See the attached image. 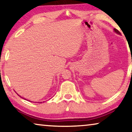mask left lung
Here are the masks:
<instances>
[{"label": "left lung", "instance_id": "8db88e82", "mask_svg": "<svg viewBox=\"0 0 132 132\" xmlns=\"http://www.w3.org/2000/svg\"><path fill=\"white\" fill-rule=\"evenodd\" d=\"M114 31H115V32H116V33H117V34H120V32H119V30H117V29H116V28H114Z\"/></svg>", "mask_w": 132, "mask_h": 132}]
</instances>
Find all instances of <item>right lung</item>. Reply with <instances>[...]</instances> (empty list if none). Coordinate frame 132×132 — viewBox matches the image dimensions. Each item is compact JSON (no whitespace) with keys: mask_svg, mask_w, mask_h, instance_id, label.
Listing matches in <instances>:
<instances>
[{"mask_svg":"<svg viewBox=\"0 0 132 132\" xmlns=\"http://www.w3.org/2000/svg\"><path fill=\"white\" fill-rule=\"evenodd\" d=\"M20 97H21V96H20Z\"/></svg>","mask_w":132,"mask_h":132,"instance_id":"right-lung-1","label":"right lung"}]
</instances>
